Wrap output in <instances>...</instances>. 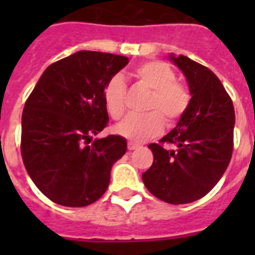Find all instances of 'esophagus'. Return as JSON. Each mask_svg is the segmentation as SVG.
Listing matches in <instances>:
<instances>
[{
    "instance_id": "obj_1",
    "label": "esophagus",
    "mask_w": 255,
    "mask_h": 255,
    "mask_svg": "<svg viewBox=\"0 0 255 255\" xmlns=\"http://www.w3.org/2000/svg\"><path fill=\"white\" fill-rule=\"evenodd\" d=\"M139 147H140V144H138V143H134V141H129V143H128V149H129V150L138 149Z\"/></svg>"
}]
</instances>
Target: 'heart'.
Wrapping results in <instances>:
<instances>
[{
  "label": "heart",
  "instance_id": "obj_1",
  "mask_svg": "<svg viewBox=\"0 0 255 255\" xmlns=\"http://www.w3.org/2000/svg\"><path fill=\"white\" fill-rule=\"evenodd\" d=\"M135 83L150 92L143 116H129L116 126V132L131 141H145L158 136L168 126L176 125L190 108L193 94L186 84L176 80V71L161 60L140 62L131 70ZM108 115L120 120L126 110V87L119 76H112L103 89Z\"/></svg>",
  "mask_w": 255,
  "mask_h": 255
}]
</instances>
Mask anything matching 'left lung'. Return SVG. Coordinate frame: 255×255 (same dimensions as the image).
<instances>
[{"label":"left lung","instance_id":"8db88e82","mask_svg":"<svg viewBox=\"0 0 255 255\" xmlns=\"http://www.w3.org/2000/svg\"><path fill=\"white\" fill-rule=\"evenodd\" d=\"M170 57L185 74L193 101L176 128L148 145L153 163L141 177L155 198L186 204L208 194L226 171L234 149L235 111L231 97L208 67L186 56Z\"/></svg>","mask_w":255,"mask_h":255}]
</instances>
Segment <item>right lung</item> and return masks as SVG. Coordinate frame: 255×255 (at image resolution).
Returning <instances> with one entry per match:
<instances>
[{"mask_svg": "<svg viewBox=\"0 0 255 255\" xmlns=\"http://www.w3.org/2000/svg\"><path fill=\"white\" fill-rule=\"evenodd\" d=\"M128 62L125 56L76 52L49 65L28 97L21 116L22 162L52 202L85 207L107 190L126 140L120 135L91 140L108 124L106 83Z\"/></svg>", "mask_w": 255, "mask_h": 255, "instance_id": "add662e5", "label": "right lung"}]
</instances>
